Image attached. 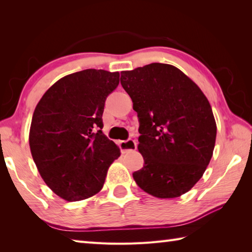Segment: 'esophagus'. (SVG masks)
Masks as SVG:
<instances>
[{
  "label": "esophagus",
  "mask_w": 252,
  "mask_h": 252,
  "mask_svg": "<svg viewBox=\"0 0 252 252\" xmlns=\"http://www.w3.org/2000/svg\"><path fill=\"white\" fill-rule=\"evenodd\" d=\"M120 147L122 153H128L130 152V151H135L137 149V143L135 140H132V139H128L126 141H121Z\"/></svg>",
  "instance_id": "obj_1"
}]
</instances>
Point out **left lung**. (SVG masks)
Masks as SVG:
<instances>
[{
	"mask_svg": "<svg viewBox=\"0 0 252 252\" xmlns=\"http://www.w3.org/2000/svg\"><path fill=\"white\" fill-rule=\"evenodd\" d=\"M121 84L140 122L138 150L144 165L133 179L154 197L181 196L203 177L214 153L217 124L208 99L167 63L122 71Z\"/></svg>",
	"mask_w": 252,
	"mask_h": 252,
	"instance_id": "1",
	"label": "left lung"
}]
</instances>
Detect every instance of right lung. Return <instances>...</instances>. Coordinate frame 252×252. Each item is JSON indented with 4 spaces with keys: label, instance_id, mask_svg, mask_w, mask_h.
Masks as SVG:
<instances>
[{
    "label": "right lung",
    "instance_id": "right-lung-1",
    "mask_svg": "<svg viewBox=\"0 0 252 252\" xmlns=\"http://www.w3.org/2000/svg\"><path fill=\"white\" fill-rule=\"evenodd\" d=\"M119 83V72L83 70L58 80L36 104L29 132L32 158L44 182L66 202L100 192L120 158V148L101 131L105 99Z\"/></svg>",
    "mask_w": 252,
    "mask_h": 252
}]
</instances>
